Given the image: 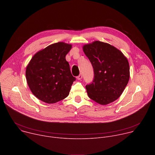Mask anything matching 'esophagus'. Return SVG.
<instances>
[{
	"label": "esophagus",
	"instance_id": "34e87169",
	"mask_svg": "<svg viewBox=\"0 0 155 155\" xmlns=\"http://www.w3.org/2000/svg\"><path fill=\"white\" fill-rule=\"evenodd\" d=\"M82 74H80L78 77H77V78L78 79V80H81V78H82Z\"/></svg>",
	"mask_w": 155,
	"mask_h": 155
}]
</instances>
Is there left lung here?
Masks as SVG:
<instances>
[{
	"label": "left lung",
	"mask_w": 155,
	"mask_h": 155,
	"mask_svg": "<svg viewBox=\"0 0 155 155\" xmlns=\"http://www.w3.org/2000/svg\"><path fill=\"white\" fill-rule=\"evenodd\" d=\"M83 50L94 70L93 81L86 85L88 96L101 105L117 100L129 81V65L123 53L108 43L94 41Z\"/></svg>",
	"instance_id": "8db88e82"
}]
</instances>
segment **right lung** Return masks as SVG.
I'll use <instances>...</instances> for the list:
<instances>
[{
    "mask_svg": "<svg viewBox=\"0 0 155 155\" xmlns=\"http://www.w3.org/2000/svg\"><path fill=\"white\" fill-rule=\"evenodd\" d=\"M72 45L58 42L34 55L26 71L28 84L33 94L40 101L53 104L69 94L76 78L72 76L65 56Z\"/></svg>",
    "mask_w": 155,
    "mask_h": 155,
    "instance_id": "obj_1",
    "label": "right lung"
}]
</instances>
